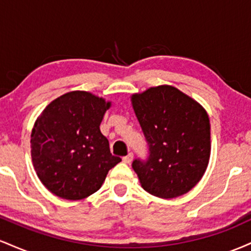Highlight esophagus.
Listing matches in <instances>:
<instances>
[{
  "label": "esophagus",
  "mask_w": 251,
  "mask_h": 251,
  "mask_svg": "<svg viewBox=\"0 0 251 251\" xmlns=\"http://www.w3.org/2000/svg\"><path fill=\"white\" fill-rule=\"evenodd\" d=\"M132 160H133V153H128L127 155H125V157L123 158V162L126 164H129Z\"/></svg>",
  "instance_id": "obj_1"
}]
</instances>
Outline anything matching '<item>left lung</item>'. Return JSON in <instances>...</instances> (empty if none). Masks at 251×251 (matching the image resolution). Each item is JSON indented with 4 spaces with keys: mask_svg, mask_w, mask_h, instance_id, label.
<instances>
[{
    "mask_svg": "<svg viewBox=\"0 0 251 251\" xmlns=\"http://www.w3.org/2000/svg\"><path fill=\"white\" fill-rule=\"evenodd\" d=\"M131 101L149 145L148 159L132 163L143 189L160 198L189 192L209 164L211 142L206 111L169 85L133 94Z\"/></svg>",
    "mask_w": 251,
    "mask_h": 251,
    "instance_id": "1",
    "label": "left lung"
}]
</instances>
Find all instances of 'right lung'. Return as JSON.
I'll list each match as a JSON object with an SVG mask.
<instances>
[{
    "mask_svg": "<svg viewBox=\"0 0 251 251\" xmlns=\"http://www.w3.org/2000/svg\"><path fill=\"white\" fill-rule=\"evenodd\" d=\"M111 102L85 91L56 98L31 129V159L37 177L51 194L79 201L101 188L112 168L122 162L112 155L100 132Z\"/></svg>",
    "mask_w": 251,
    "mask_h": 251,
    "instance_id": "obj_1",
    "label": "right lung"
}]
</instances>
